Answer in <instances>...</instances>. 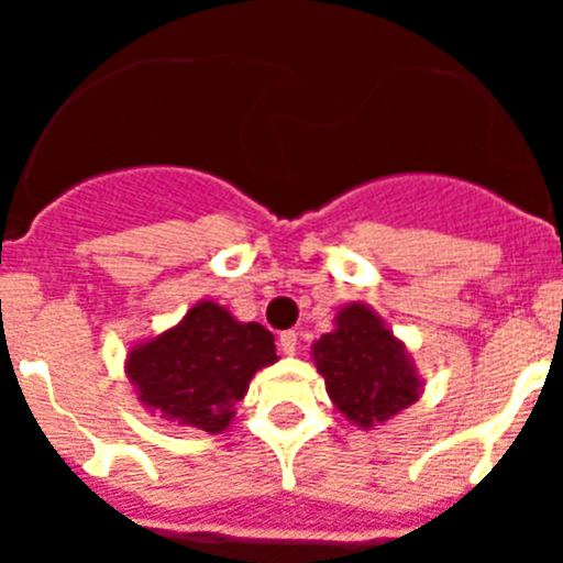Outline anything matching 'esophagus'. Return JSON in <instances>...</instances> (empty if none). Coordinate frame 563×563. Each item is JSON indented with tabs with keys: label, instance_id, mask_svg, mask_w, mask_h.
I'll use <instances>...</instances> for the list:
<instances>
[{
	"label": "esophagus",
	"instance_id": "34e87169",
	"mask_svg": "<svg viewBox=\"0 0 563 563\" xmlns=\"http://www.w3.org/2000/svg\"><path fill=\"white\" fill-rule=\"evenodd\" d=\"M296 346H298V335L292 330H287L278 335V350L285 352V355H296Z\"/></svg>",
	"mask_w": 563,
	"mask_h": 563
}]
</instances>
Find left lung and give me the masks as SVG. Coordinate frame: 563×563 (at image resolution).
I'll return each mask as SVG.
<instances>
[{
    "mask_svg": "<svg viewBox=\"0 0 563 563\" xmlns=\"http://www.w3.org/2000/svg\"><path fill=\"white\" fill-rule=\"evenodd\" d=\"M312 361L335 409L361 429L383 426L417 402L422 391L400 338L361 301L338 310L335 330L312 343Z\"/></svg>",
    "mask_w": 563,
    "mask_h": 563,
    "instance_id": "1",
    "label": "left lung"
}]
</instances>
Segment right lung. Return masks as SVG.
I'll use <instances>...</instances> for the list:
<instances>
[{"label":"right lung","mask_w":563,"mask_h":563,"mask_svg":"<svg viewBox=\"0 0 563 563\" xmlns=\"http://www.w3.org/2000/svg\"><path fill=\"white\" fill-rule=\"evenodd\" d=\"M276 361V343L265 327L236 321L217 301H197L180 324L134 343L126 377L152 415L183 429L222 434L251 377Z\"/></svg>","instance_id":"obj_1"}]
</instances>
